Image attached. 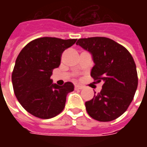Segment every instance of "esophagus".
<instances>
[{
    "instance_id": "esophagus-1",
    "label": "esophagus",
    "mask_w": 147,
    "mask_h": 147,
    "mask_svg": "<svg viewBox=\"0 0 147 147\" xmlns=\"http://www.w3.org/2000/svg\"><path fill=\"white\" fill-rule=\"evenodd\" d=\"M83 89V86H79V85H76L75 86V90H82Z\"/></svg>"
}]
</instances>
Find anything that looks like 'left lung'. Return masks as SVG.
I'll use <instances>...</instances> for the list:
<instances>
[{"instance_id":"8db88e82","label":"left lung","mask_w":147,"mask_h":147,"mask_svg":"<svg viewBox=\"0 0 147 147\" xmlns=\"http://www.w3.org/2000/svg\"><path fill=\"white\" fill-rule=\"evenodd\" d=\"M76 45L92 54L94 66L90 76L104 83L102 90L85 103L87 113L102 122L117 119L127 109L138 86L132 56L123 45L105 37L80 38Z\"/></svg>"}]
</instances>
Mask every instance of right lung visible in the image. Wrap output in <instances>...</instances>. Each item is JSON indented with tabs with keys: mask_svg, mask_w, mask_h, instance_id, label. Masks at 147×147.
I'll use <instances>...</instances> for the list:
<instances>
[{
	"mask_svg": "<svg viewBox=\"0 0 147 147\" xmlns=\"http://www.w3.org/2000/svg\"><path fill=\"white\" fill-rule=\"evenodd\" d=\"M77 39L44 37L34 39L18 55L11 81L15 95L26 110L41 119H50L63 111L66 96L74 90L67 82L63 86L53 83V69L61 64V55Z\"/></svg>",
	"mask_w": 147,
	"mask_h": 147,
	"instance_id": "right-lung-1",
	"label": "right lung"
}]
</instances>
